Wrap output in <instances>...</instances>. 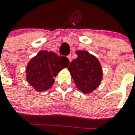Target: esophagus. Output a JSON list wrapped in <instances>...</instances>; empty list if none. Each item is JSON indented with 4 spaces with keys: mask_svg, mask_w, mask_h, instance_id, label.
Returning a JSON list of instances; mask_svg holds the SVG:
<instances>
[{
    "mask_svg": "<svg viewBox=\"0 0 135 135\" xmlns=\"http://www.w3.org/2000/svg\"><path fill=\"white\" fill-rule=\"evenodd\" d=\"M68 58H69V61H71V59H72L71 55H68Z\"/></svg>",
    "mask_w": 135,
    "mask_h": 135,
    "instance_id": "1",
    "label": "esophagus"
}]
</instances>
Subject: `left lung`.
Wrapping results in <instances>:
<instances>
[{
    "label": "left lung",
    "mask_w": 135,
    "mask_h": 135,
    "mask_svg": "<svg viewBox=\"0 0 135 135\" xmlns=\"http://www.w3.org/2000/svg\"><path fill=\"white\" fill-rule=\"evenodd\" d=\"M76 54L78 57L70 64L68 70L77 88L88 94L100 84L102 69L96 57L86 51H78Z\"/></svg>",
    "instance_id": "obj_1"
}]
</instances>
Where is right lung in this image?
Wrapping results in <instances>:
<instances>
[{"mask_svg": "<svg viewBox=\"0 0 135 135\" xmlns=\"http://www.w3.org/2000/svg\"><path fill=\"white\" fill-rule=\"evenodd\" d=\"M69 64L66 57L57 56L53 52L41 51L28 62L26 79L37 91L48 90L55 82L53 78L62 69L68 67Z\"/></svg>", "mask_w": 135, "mask_h": 135, "instance_id": "right-lung-1", "label": "right lung"}]
</instances>
